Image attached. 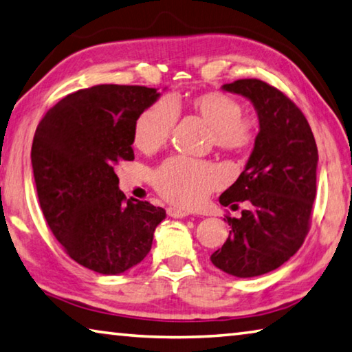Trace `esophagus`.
Wrapping results in <instances>:
<instances>
[{"label":"esophagus","instance_id":"esophagus-1","mask_svg":"<svg viewBox=\"0 0 352 352\" xmlns=\"http://www.w3.org/2000/svg\"><path fill=\"white\" fill-rule=\"evenodd\" d=\"M188 214H189L188 211L180 210V208H175V206H170V208H168V216H169V217H174V219H183V217H186Z\"/></svg>","mask_w":352,"mask_h":352}]
</instances>
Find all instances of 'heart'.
<instances>
[{"instance_id":"1","label":"heart","mask_w":352,"mask_h":352,"mask_svg":"<svg viewBox=\"0 0 352 352\" xmlns=\"http://www.w3.org/2000/svg\"><path fill=\"white\" fill-rule=\"evenodd\" d=\"M188 110L211 130V141L220 151L242 155L256 140V122L242 116L243 107L233 96L219 91L200 93L188 99ZM177 110L169 99H158L136 118L133 144L151 153L170 138ZM223 175L216 164L184 157H172L153 174L155 189L170 204L194 208L204 204L214 189L222 186Z\"/></svg>"}]
</instances>
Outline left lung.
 Masks as SVG:
<instances>
[{
    "instance_id": "obj_1",
    "label": "left lung",
    "mask_w": 352,
    "mask_h": 352,
    "mask_svg": "<svg viewBox=\"0 0 352 352\" xmlns=\"http://www.w3.org/2000/svg\"><path fill=\"white\" fill-rule=\"evenodd\" d=\"M247 98L259 118V133L239 178L220 195L223 206L250 201L242 217H226L230 236L211 262L228 275L253 278L281 267L305 242L317 194L318 151L302 111L259 79L225 83Z\"/></svg>"
}]
</instances>
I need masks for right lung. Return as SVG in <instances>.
I'll use <instances>...</instances> for the list:
<instances>
[{
  "label": "right lung",
  "instance_id": "1",
  "mask_svg": "<svg viewBox=\"0 0 352 352\" xmlns=\"http://www.w3.org/2000/svg\"><path fill=\"white\" fill-rule=\"evenodd\" d=\"M155 88L96 85L65 96L35 130L31 162L40 208L65 252L102 275L146 258L163 208L127 200L115 166L132 162L136 118Z\"/></svg>",
  "mask_w": 352,
  "mask_h": 352
}]
</instances>
